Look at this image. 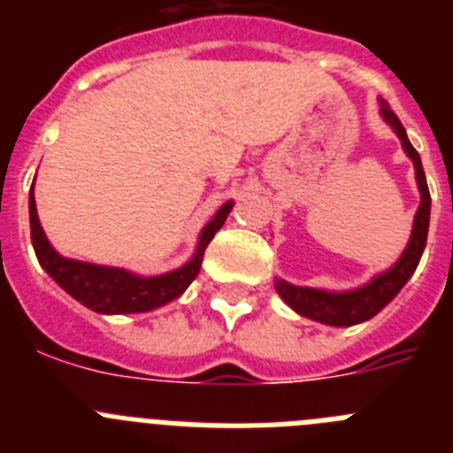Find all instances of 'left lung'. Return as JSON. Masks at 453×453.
<instances>
[{"label":"left lung","mask_w":453,"mask_h":453,"mask_svg":"<svg viewBox=\"0 0 453 453\" xmlns=\"http://www.w3.org/2000/svg\"><path fill=\"white\" fill-rule=\"evenodd\" d=\"M379 113L386 119L397 138L402 140V147L406 156L413 161L415 167V181H418L419 190V208L413 219V231L408 238L406 250L397 258V263L390 270L376 274L372 281L365 286L354 288V290L345 292H331L322 290V288H308V286H295L283 279H276L274 288L279 292V297L288 303V306L299 313L302 318L315 319V322L329 324V326H354V324L367 322L374 318L379 311L388 306L392 299L397 297V292L406 286V281L418 270V263L426 247V235H429V218H431V195L429 186H426V177H424L422 158L415 151V147L408 140L403 124L399 118L392 113L390 104L386 99H379Z\"/></svg>","instance_id":"1"}]
</instances>
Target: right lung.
Returning <instances> with one entry per match:
<instances>
[{
  "label": "right lung",
  "mask_w": 453,
  "mask_h": 453,
  "mask_svg": "<svg viewBox=\"0 0 453 453\" xmlns=\"http://www.w3.org/2000/svg\"><path fill=\"white\" fill-rule=\"evenodd\" d=\"M234 202H224L218 208V213L208 219L197 238L195 254L177 270H170L165 274L142 276L135 272L124 270V267L95 265V263L74 261L65 258L51 247L47 240L42 224L35 211L34 186L29 192V222H31V242H34L35 256H38L40 267L54 279L72 299H77L86 308L102 315H129V313H147L154 308H161L165 303L181 297L186 288L195 281V276L202 270L203 251L213 235L222 229L226 222V215L231 213Z\"/></svg>",
  "instance_id": "add662e5"
}]
</instances>
